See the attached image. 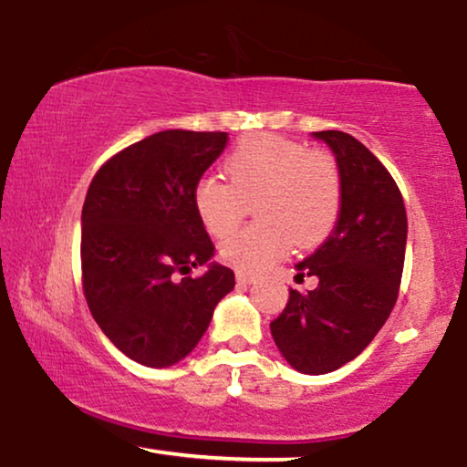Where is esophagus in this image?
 I'll use <instances>...</instances> for the list:
<instances>
[{
    "label": "esophagus",
    "instance_id": "esophagus-1",
    "mask_svg": "<svg viewBox=\"0 0 467 467\" xmlns=\"http://www.w3.org/2000/svg\"><path fill=\"white\" fill-rule=\"evenodd\" d=\"M235 281L244 283V285H248V283L255 281V275H251V272H242V270H238V272H235Z\"/></svg>",
    "mask_w": 467,
    "mask_h": 467
}]
</instances>
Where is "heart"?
Returning a JSON list of instances; mask_svg holds the SVG:
<instances>
[{
	"label": "heart",
	"instance_id": "b5f03b06",
	"mask_svg": "<svg viewBox=\"0 0 467 467\" xmlns=\"http://www.w3.org/2000/svg\"><path fill=\"white\" fill-rule=\"evenodd\" d=\"M232 180L208 173L192 189L199 221L212 235H227L255 204L257 223L229 235L221 255L242 272L268 268L289 251L317 246L335 229L343 205L338 162L278 135L240 141L227 159Z\"/></svg>",
	"mask_w": 467,
	"mask_h": 467
}]
</instances>
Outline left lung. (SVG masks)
<instances>
[{"label":"left lung","instance_id":"1","mask_svg":"<svg viewBox=\"0 0 467 467\" xmlns=\"http://www.w3.org/2000/svg\"><path fill=\"white\" fill-rule=\"evenodd\" d=\"M343 178L335 232L296 264V281L317 276L311 292L289 289L270 322L276 348L296 371L330 373L354 360L395 306L401 285L408 214L401 191L373 152L341 130H319Z\"/></svg>","mask_w":467,"mask_h":467}]
</instances>
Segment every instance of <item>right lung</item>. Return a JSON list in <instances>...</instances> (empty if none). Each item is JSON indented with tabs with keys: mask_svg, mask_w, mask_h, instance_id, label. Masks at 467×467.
<instances>
[{
	"mask_svg": "<svg viewBox=\"0 0 467 467\" xmlns=\"http://www.w3.org/2000/svg\"><path fill=\"white\" fill-rule=\"evenodd\" d=\"M227 132L162 130L113 154L96 171L81 214V283L89 311L119 352L171 367L208 330L235 285L214 257L192 189L227 145Z\"/></svg>",
	"mask_w": 467,
	"mask_h": 467,
	"instance_id": "right-lung-1",
	"label": "right lung"
}]
</instances>
